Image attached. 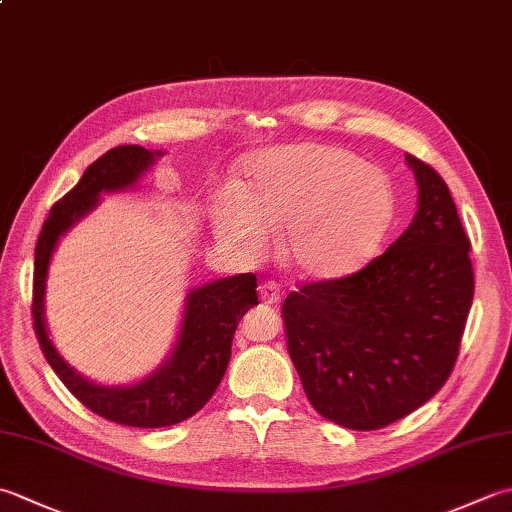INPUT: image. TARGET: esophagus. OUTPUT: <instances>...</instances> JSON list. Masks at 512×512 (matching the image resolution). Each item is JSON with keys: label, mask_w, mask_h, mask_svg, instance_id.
I'll list each match as a JSON object with an SVG mask.
<instances>
[{"label": "esophagus", "mask_w": 512, "mask_h": 512, "mask_svg": "<svg viewBox=\"0 0 512 512\" xmlns=\"http://www.w3.org/2000/svg\"><path fill=\"white\" fill-rule=\"evenodd\" d=\"M259 299L264 303H277L281 299V290L275 281H264V284L259 286Z\"/></svg>", "instance_id": "1"}]
</instances>
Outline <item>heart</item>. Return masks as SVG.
I'll list each match as a JSON object with an SVG mask.
<instances>
[{
	"label": "heart",
	"instance_id": "obj_1",
	"mask_svg": "<svg viewBox=\"0 0 512 512\" xmlns=\"http://www.w3.org/2000/svg\"><path fill=\"white\" fill-rule=\"evenodd\" d=\"M396 217L383 171L352 151L301 143L268 149L246 165L242 193L213 202L215 237L248 259L262 257L286 228L290 266L310 279H339L367 264Z\"/></svg>",
	"mask_w": 512,
	"mask_h": 512
}]
</instances>
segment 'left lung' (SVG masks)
I'll return each mask as SVG.
<instances>
[{
	"label": "left lung",
	"mask_w": 512,
	"mask_h": 512,
	"mask_svg": "<svg viewBox=\"0 0 512 512\" xmlns=\"http://www.w3.org/2000/svg\"><path fill=\"white\" fill-rule=\"evenodd\" d=\"M418 184L407 231L363 270L284 301L288 352L323 418L374 431L447 383L473 301L471 242L436 169L405 156Z\"/></svg>",
	"instance_id": "left-lung-1"
}]
</instances>
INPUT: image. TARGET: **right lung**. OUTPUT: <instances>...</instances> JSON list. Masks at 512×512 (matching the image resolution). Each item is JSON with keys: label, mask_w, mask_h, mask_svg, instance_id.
<instances>
[{"label": "right lung", "mask_w": 512, "mask_h": 512, "mask_svg": "<svg viewBox=\"0 0 512 512\" xmlns=\"http://www.w3.org/2000/svg\"><path fill=\"white\" fill-rule=\"evenodd\" d=\"M165 151L121 145L85 169L79 184L52 206L35 248L32 319L43 356L72 394L99 416L127 427H171L198 413L222 383L239 321L257 306L253 273L224 277L189 290L178 339L154 372L132 385H101L85 378L54 347L46 325V279L59 239L101 204L103 193L134 189Z\"/></svg>", "instance_id": "add662e5"}]
</instances>
